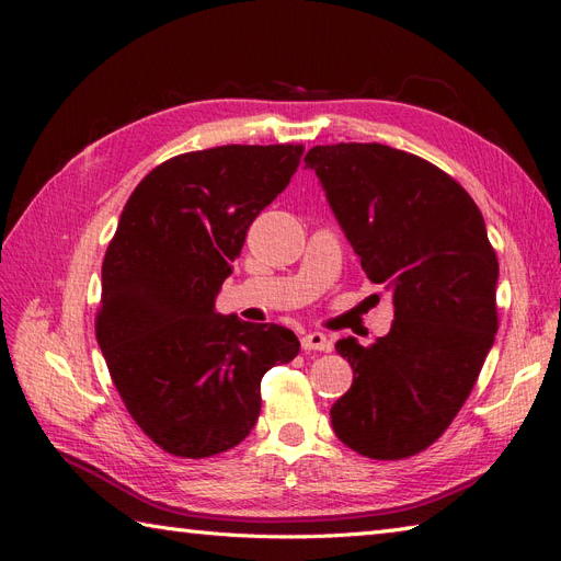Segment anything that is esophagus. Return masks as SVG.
Wrapping results in <instances>:
<instances>
[{
	"label": "esophagus",
	"instance_id": "obj_1",
	"mask_svg": "<svg viewBox=\"0 0 561 561\" xmlns=\"http://www.w3.org/2000/svg\"><path fill=\"white\" fill-rule=\"evenodd\" d=\"M301 348L304 351H330L332 342L322 332H309L301 339Z\"/></svg>",
	"mask_w": 561,
	"mask_h": 561
}]
</instances>
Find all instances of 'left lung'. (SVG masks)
Returning a JSON list of instances; mask_svg holds the SVG:
<instances>
[{"instance_id": "obj_1", "label": "left lung", "mask_w": 561, "mask_h": 561, "mask_svg": "<svg viewBox=\"0 0 561 561\" xmlns=\"http://www.w3.org/2000/svg\"><path fill=\"white\" fill-rule=\"evenodd\" d=\"M304 163L396 309L371 346L336 342L353 383L332 428L377 461L414 456L449 428L494 346L499 260L484 217L454 178L388 145H318Z\"/></svg>"}]
</instances>
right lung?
<instances>
[{"label": "right lung", "instance_id": "add662e5", "mask_svg": "<svg viewBox=\"0 0 561 561\" xmlns=\"http://www.w3.org/2000/svg\"><path fill=\"white\" fill-rule=\"evenodd\" d=\"M301 145L190 151L145 175L103 262L95 334L128 414L182 458L250 435L260 383L299 353L293 330L215 311L250 225L297 173Z\"/></svg>", "mask_w": 561, "mask_h": 561}]
</instances>
